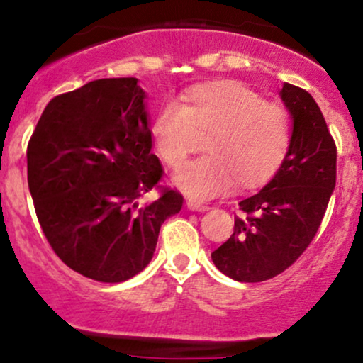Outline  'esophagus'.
I'll return each instance as SVG.
<instances>
[{
  "mask_svg": "<svg viewBox=\"0 0 363 363\" xmlns=\"http://www.w3.org/2000/svg\"><path fill=\"white\" fill-rule=\"evenodd\" d=\"M187 208H189V210H193V211H206L208 208V205H205V203H199V201H194V199H187Z\"/></svg>",
  "mask_w": 363,
  "mask_h": 363,
  "instance_id": "esophagus-1",
  "label": "esophagus"
}]
</instances>
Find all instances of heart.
<instances>
[{
  "label": "heart",
  "instance_id": "b5f03b06",
  "mask_svg": "<svg viewBox=\"0 0 363 363\" xmlns=\"http://www.w3.org/2000/svg\"><path fill=\"white\" fill-rule=\"evenodd\" d=\"M158 157L177 169L205 135L206 153L176 174L191 198L208 199L234 186H256L273 176L290 148L291 119L285 106L268 102L237 80L199 83L179 102H165L152 121Z\"/></svg>",
  "mask_w": 363,
  "mask_h": 363
}]
</instances>
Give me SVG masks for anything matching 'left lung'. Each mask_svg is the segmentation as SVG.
Masks as SVG:
<instances>
[{
    "label": "left lung",
    "instance_id": "left-lung-1",
    "mask_svg": "<svg viewBox=\"0 0 363 363\" xmlns=\"http://www.w3.org/2000/svg\"><path fill=\"white\" fill-rule=\"evenodd\" d=\"M280 97L294 119L289 152L272 181L239 203L234 234L211 252L237 281H264L290 268L314 239L336 184V145L319 106L290 83Z\"/></svg>",
    "mask_w": 363,
    "mask_h": 363
}]
</instances>
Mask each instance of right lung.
Returning <instances> with one entry per match:
<instances>
[{
    "instance_id": "add662e5",
    "label": "right lung",
    "mask_w": 363,
    "mask_h": 363,
    "mask_svg": "<svg viewBox=\"0 0 363 363\" xmlns=\"http://www.w3.org/2000/svg\"><path fill=\"white\" fill-rule=\"evenodd\" d=\"M164 169L138 78H102L45 106L27 147L28 189L52 251L104 283L143 272L182 194L158 186ZM155 186L159 198L139 199Z\"/></svg>"
}]
</instances>
